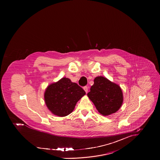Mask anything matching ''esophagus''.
Listing matches in <instances>:
<instances>
[{
    "label": "esophagus",
    "mask_w": 160,
    "mask_h": 160,
    "mask_svg": "<svg viewBox=\"0 0 160 160\" xmlns=\"http://www.w3.org/2000/svg\"><path fill=\"white\" fill-rule=\"evenodd\" d=\"M83 89H84V90L86 92V93H87L88 92V88L87 86H84V87L83 88Z\"/></svg>",
    "instance_id": "1"
}]
</instances>
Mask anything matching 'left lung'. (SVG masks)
<instances>
[{
    "mask_svg": "<svg viewBox=\"0 0 160 160\" xmlns=\"http://www.w3.org/2000/svg\"><path fill=\"white\" fill-rule=\"evenodd\" d=\"M88 96L100 114L108 116L121 107L123 96L120 87L103 76L96 77Z\"/></svg>",
    "mask_w": 160,
    "mask_h": 160,
    "instance_id": "left-lung-1",
    "label": "left lung"
}]
</instances>
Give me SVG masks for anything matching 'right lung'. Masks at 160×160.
I'll return each mask as SVG.
<instances>
[{"instance_id":"1","label":"right lung","mask_w":160,"mask_h":160,"mask_svg":"<svg viewBox=\"0 0 160 160\" xmlns=\"http://www.w3.org/2000/svg\"><path fill=\"white\" fill-rule=\"evenodd\" d=\"M85 94L83 89L76 83L63 78L47 87L44 100L48 110L53 114L62 117L70 114L78 101Z\"/></svg>"}]
</instances>
